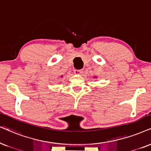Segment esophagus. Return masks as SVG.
<instances>
[{"label": "esophagus", "mask_w": 151, "mask_h": 151, "mask_svg": "<svg viewBox=\"0 0 151 151\" xmlns=\"http://www.w3.org/2000/svg\"><path fill=\"white\" fill-rule=\"evenodd\" d=\"M74 72L76 74H81L83 72V70H74Z\"/></svg>", "instance_id": "34e87169"}]
</instances>
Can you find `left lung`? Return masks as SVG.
Returning a JSON list of instances; mask_svg holds the SVG:
<instances>
[{"label":"left lung","instance_id":"left-lung-1","mask_svg":"<svg viewBox=\"0 0 151 151\" xmlns=\"http://www.w3.org/2000/svg\"><path fill=\"white\" fill-rule=\"evenodd\" d=\"M94 78H96V77H94Z\"/></svg>","mask_w":151,"mask_h":151}]
</instances>
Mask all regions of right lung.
<instances>
[{"label": "right lung", "mask_w": 151, "mask_h": 151, "mask_svg": "<svg viewBox=\"0 0 151 151\" xmlns=\"http://www.w3.org/2000/svg\"><path fill=\"white\" fill-rule=\"evenodd\" d=\"M63 77V76H61V77Z\"/></svg>", "instance_id": "right-lung-1"}]
</instances>
